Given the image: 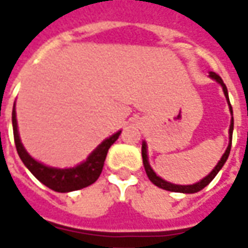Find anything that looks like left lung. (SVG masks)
Wrapping results in <instances>:
<instances>
[{
    "mask_svg": "<svg viewBox=\"0 0 248 248\" xmlns=\"http://www.w3.org/2000/svg\"><path fill=\"white\" fill-rule=\"evenodd\" d=\"M210 77L215 79L217 82H219L222 87H223V92H224V95L227 98V102H229V106H230V111L232 114V108H231V105H230V99H229V93H227V87L226 85L223 83V79L220 78V77L217 74V73H210ZM232 130H234V118H231V124H230V143L227 146V150L224 151L223 156L220 158V161L218 162V165L215 166L213 171L208 174L207 177L203 178L201 182L195 183V185H188V186H182V185H172L170 182H166V181H163L162 178H159L156 175L155 172L153 171V169L150 167L149 165V161H147V150H146V143L143 142L142 143V159H143V166H145V170H146V174H147V177L150 179L151 182L154 183L155 186L161 187L163 190H169V191H174V192H185V194H192V192H198L201 191L202 188L207 186L208 183L213 181L215 175L218 174L219 170L223 167V165L226 163L227 161V158L230 155V150H231V140H232Z\"/></svg>",
    "mask_w": 248,
    "mask_h": 248,
    "instance_id": "obj_1",
    "label": "left lung"
}]
</instances>
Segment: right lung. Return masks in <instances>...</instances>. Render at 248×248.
I'll return each mask as SVG.
<instances>
[{
    "label": "right lung",
    "instance_id": "1",
    "mask_svg": "<svg viewBox=\"0 0 248 248\" xmlns=\"http://www.w3.org/2000/svg\"><path fill=\"white\" fill-rule=\"evenodd\" d=\"M12 122H13L14 143H16L17 153H18L21 161L24 162L25 166L29 169L30 172L41 183H44L45 186L57 192L76 191V190L90 186L95 182L102 172L103 163H105L110 146L118 140L119 134H121V131H118L106 140H103L102 143L89 155L86 161L81 165H78L77 167H73V169H53V167H47L40 162H37L26 153L21 140H19L14 108L13 113H12Z\"/></svg>",
    "mask_w": 248,
    "mask_h": 248
}]
</instances>
